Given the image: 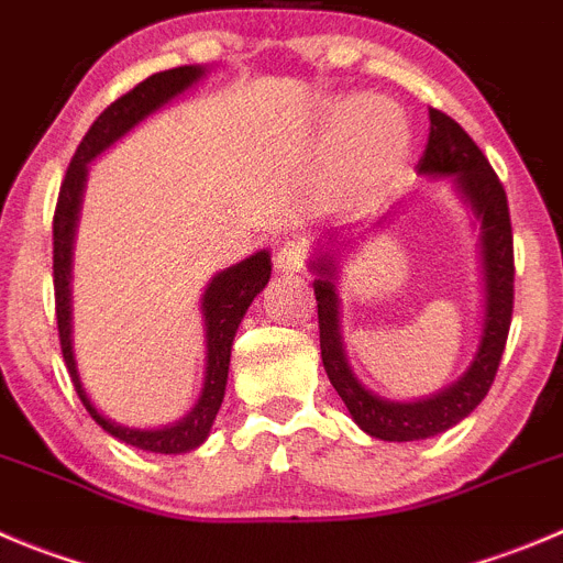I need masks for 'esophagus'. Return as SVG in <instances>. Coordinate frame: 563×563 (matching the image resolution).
<instances>
[{"instance_id":"34e87169","label":"esophagus","mask_w":563,"mask_h":563,"mask_svg":"<svg viewBox=\"0 0 563 563\" xmlns=\"http://www.w3.org/2000/svg\"><path fill=\"white\" fill-rule=\"evenodd\" d=\"M303 262H307V249L301 243H287L276 251L273 267L285 276H292V273H301Z\"/></svg>"}]
</instances>
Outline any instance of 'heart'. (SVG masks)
Listing matches in <instances>:
<instances>
[{
  "instance_id": "1",
  "label": "heart",
  "mask_w": 563,
  "mask_h": 563,
  "mask_svg": "<svg viewBox=\"0 0 563 563\" xmlns=\"http://www.w3.org/2000/svg\"><path fill=\"white\" fill-rule=\"evenodd\" d=\"M384 115H387V104H384V101H376V99L340 101V104L329 112V118H325V126H329V130H325V148H329L331 157H342V154L358 148L362 143H367L373 135H376V130L387 132L389 121ZM404 143H406V135L400 132V135H395L387 146H382L384 148L382 165L371 168V174L367 176L373 179V174L389 168L393 159L404 152Z\"/></svg>"
}]
</instances>
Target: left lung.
Listing matches in <instances>:
<instances>
[{
	"mask_svg": "<svg viewBox=\"0 0 563 563\" xmlns=\"http://www.w3.org/2000/svg\"><path fill=\"white\" fill-rule=\"evenodd\" d=\"M431 132H428L426 152L417 163V174L431 179L451 176L459 198L473 210L481 229V276H484V323H481L478 351L459 382L420 400H389L367 389L347 365V353L340 331V292H336V273L340 256L356 245L358 238L376 232L398 210V205L378 218L371 229H358L356 234L334 232L320 240L309 271L314 273V298H318L320 323V356H323L325 376L331 387L351 411L353 422L371 437L384 442H415V439L437 437L456 422H462L489 393L506 347L508 325L514 309V240L511 218H508L506 190L492 170L473 137L439 110H428Z\"/></svg>",
	"mask_w": 563,
	"mask_h": 563,
	"instance_id": "left-lung-1",
	"label": "left lung"
}]
</instances>
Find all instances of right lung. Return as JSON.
Returning a JSON list of instances; mask_svg holds the SVG:
<instances>
[{
    "label": "right lung",
    "instance_id": "1",
    "mask_svg": "<svg viewBox=\"0 0 563 563\" xmlns=\"http://www.w3.org/2000/svg\"><path fill=\"white\" fill-rule=\"evenodd\" d=\"M207 77L205 66H179L170 71L152 74L141 85L112 101L104 112L93 121L88 135L74 152L71 165L66 170V179L60 185L55 210V309H57V331H60V347L66 367L71 373L74 389L79 400L88 409V415L104 428L110 437L121 439L126 445L148 453H176L196 451L216 422L218 409L227 395L229 378V356H232V342L238 334V325L243 320L245 309L251 307L262 287L271 278V251H256L249 260L216 273L201 296V314H205V340H207V367L205 387L198 395L196 406L187 411L181 420L163 428H130L101 415L88 398L82 387V378L77 371V356H74V320H71V271H74V238H77L79 210H82V192L88 181V165L115 141L135 130L141 121H146L152 112L163 110L168 101L190 90L192 85Z\"/></svg>",
    "mask_w": 563,
    "mask_h": 563
}]
</instances>
